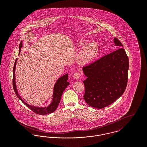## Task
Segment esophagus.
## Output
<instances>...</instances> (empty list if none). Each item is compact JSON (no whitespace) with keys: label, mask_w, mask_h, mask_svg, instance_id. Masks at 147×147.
<instances>
[{"label":"esophagus","mask_w":147,"mask_h":147,"mask_svg":"<svg viewBox=\"0 0 147 147\" xmlns=\"http://www.w3.org/2000/svg\"><path fill=\"white\" fill-rule=\"evenodd\" d=\"M73 77H74L75 79L78 80V79H79L80 78V74L79 72H75V73L73 75Z\"/></svg>","instance_id":"1"}]
</instances>
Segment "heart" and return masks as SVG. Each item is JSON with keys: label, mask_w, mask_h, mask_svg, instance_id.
Instances as JSON below:
<instances>
[{"label": "heart", "mask_w": 147, "mask_h": 147, "mask_svg": "<svg viewBox=\"0 0 147 147\" xmlns=\"http://www.w3.org/2000/svg\"><path fill=\"white\" fill-rule=\"evenodd\" d=\"M85 41L80 42L79 46H82ZM99 51L98 44L95 42H91L85 44L82 48L78 57V61L82 64H86L92 62L97 57Z\"/></svg>", "instance_id": "b5f03b06"}]
</instances>
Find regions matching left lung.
Instances as JSON below:
<instances>
[{"label": "left lung", "mask_w": 147, "mask_h": 147, "mask_svg": "<svg viewBox=\"0 0 147 147\" xmlns=\"http://www.w3.org/2000/svg\"><path fill=\"white\" fill-rule=\"evenodd\" d=\"M115 46H123L114 38ZM129 67L128 58L123 48L113 51L83 68L87 77L84 99L87 104L98 109L113 104L126 89Z\"/></svg>", "instance_id": "8db88e82"}]
</instances>
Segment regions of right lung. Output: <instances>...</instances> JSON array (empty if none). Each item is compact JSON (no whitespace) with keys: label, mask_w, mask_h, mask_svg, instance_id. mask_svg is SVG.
I'll use <instances>...</instances> for the list:
<instances>
[{"label":"right lung","mask_w":147,"mask_h":147,"mask_svg":"<svg viewBox=\"0 0 147 147\" xmlns=\"http://www.w3.org/2000/svg\"><path fill=\"white\" fill-rule=\"evenodd\" d=\"M22 41H21L20 45H19V54L21 51V47H22ZM18 59H16L13 69V87L15 91V93L17 97L21 100L22 102L24 104V105H26L28 107H29L30 110H32L33 112H34L36 114H40V115H45L47 114H50L55 111L58 107V105L60 103L61 99L62 96V93L64 90V89L69 85V83L67 82L68 80V74H66L64 75L59 78L56 82L54 86V90L53 93V98L52 101L50 103V104L48 105L47 106L45 107H38V106H34L32 105H29L28 104L26 103L24 101V100L21 98V96L18 93V90L17 89L16 85V78H15V69H16V65Z\"/></svg>","instance_id":"add662e5"}]
</instances>
